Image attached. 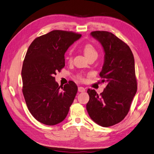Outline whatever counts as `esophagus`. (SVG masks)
<instances>
[{
  "label": "esophagus",
  "instance_id": "obj_1",
  "mask_svg": "<svg viewBox=\"0 0 154 154\" xmlns=\"http://www.w3.org/2000/svg\"><path fill=\"white\" fill-rule=\"evenodd\" d=\"M78 91L80 92H85V88L82 87H78Z\"/></svg>",
  "mask_w": 154,
  "mask_h": 154
}]
</instances>
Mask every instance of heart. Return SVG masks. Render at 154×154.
<instances>
[{
    "mask_svg": "<svg viewBox=\"0 0 154 154\" xmlns=\"http://www.w3.org/2000/svg\"><path fill=\"white\" fill-rule=\"evenodd\" d=\"M83 52L85 54V56L87 57V58H91L92 56H98V52L96 51V50L94 47L91 44H87L86 45L83 47ZM71 59V58H69ZM77 78L79 80H83V77L82 75V74H78L77 75Z\"/></svg>",
    "mask_w": 154,
    "mask_h": 154,
    "instance_id": "obj_1",
    "label": "heart"
}]
</instances>
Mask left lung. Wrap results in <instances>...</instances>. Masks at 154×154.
Returning a JSON list of instances; mask_svg holds the SVG:
<instances>
[{"label":"left lung","instance_id":"1","mask_svg":"<svg viewBox=\"0 0 154 154\" xmlns=\"http://www.w3.org/2000/svg\"><path fill=\"white\" fill-rule=\"evenodd\" d=\"M91 35L101 44L105 53L100 76L107 86L100 95L88 89L87 110L96 123L108 127L125 117L137 93L134 59L129 46L110 32L96 31Z\"/></svg>","mask_w":154,"mask_h":154}]
</instances>
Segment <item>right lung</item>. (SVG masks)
<instances>
[{
	"label": "right lung",
	"instance_id": "obj_1",
	"mask_svg": "<svg viewBox=\"0 0 154 154\" xmlns=\"http://www.w3.org/2000/svg\"><path fill=\"white\" fill-rule=\"evenodd\" d=\"M81 37L71 31L54 30L32 42L23 60V94L31 115L46 125L62 122L77 92L73 81L59 86L54 75L65 66V53Z\"/></svg>",
	"mask_w": 154,
	"mask_h": 154
}]
</instances>
